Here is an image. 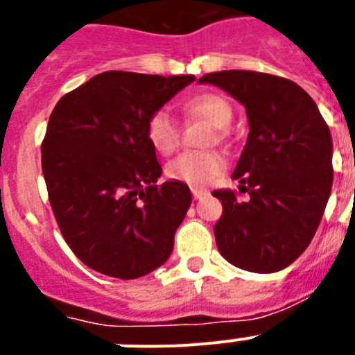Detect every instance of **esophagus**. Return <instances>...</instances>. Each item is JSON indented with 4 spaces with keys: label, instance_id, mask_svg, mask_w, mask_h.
<instances>
[{
    "label": "esophagus",
    "instance_id": "esophagus-1",
    "mask_svg": "<svg viewBox=\"0 0 355 355\" xmlns=\"http://www.w3.org/2000/svg\"><path fill=\"white\" fill-rule=\"evenodd\" d=\"M192 196H193V199H202V197L209 196V193L206 192V190H199V188H192Z\"/></svg>",
    "mask_w": 355,
    "mask_h": 355
}]
</instances>
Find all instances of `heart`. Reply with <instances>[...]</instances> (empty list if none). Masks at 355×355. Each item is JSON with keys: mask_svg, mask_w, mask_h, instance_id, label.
Segmentation results:
<instances>
[{"mask_svg": "<svg viewBox=\"0 0 355 355\" xmlns=\"http://www.w3.org/2000/svg\"><path fill=\"white\" fill-rule=\"evenodd\" d=\"M181 112L187 119H199L215 128L216 142L225 140V128L231 124L234 115L233 105L222 94L200 92L187 97L181 103ZM146 135L153 149L159 155H171L180 146V126L165 112L156 110L146 122ZM211 137L209 142L215 140ZM224 171V158L215 150L183 153L167 165V175L174 181H181L193 188L208 187Z\"/></svg>", "mask_w": 355, "mask_h": 355, "instance_id": "b5f03b06", "label": "heart"}]
</instances>
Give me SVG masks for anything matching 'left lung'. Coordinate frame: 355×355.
Wrapping results in <instances>:
<instances>
[{"label":"left lung","mask_w":355,"mask_h":355,"mask_svg":"<svg viewBox=\"0 0 355 355\" xmlns=\"http://www.w3.org/2000/svg\"><path fill=\"white\" fill-rule=\"evenodd\" d=\"M211 83L245 106L249 137L231 190H215L222 216L215 240L231 265L256 274L286 268L307 249L332 188V139L309 94L286 78L254 71L209 72Z\"/></svg>","instance_id":"left-lung-1"}]
</instances>
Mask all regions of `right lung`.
Instances as JSON below:
<instances>
[{
	"instance_id": "add662e5",
	"label": "right lung",
	"mask_w": 355,
	"mask_h": 355,
	"mask_svg": "<svg viewBox=\"0 0 355 355\" xmlns=\"http://www.w3.org/2000/svg\"><path fill=\"white\" fill-rule=\"evenodd\" d=\"M193 80L108 71L56 103L42 174L62 236L92 270L137 279L171 256L192 193L181 181L156 184L146 122Z\"/></svg>"
}]
</instances>
